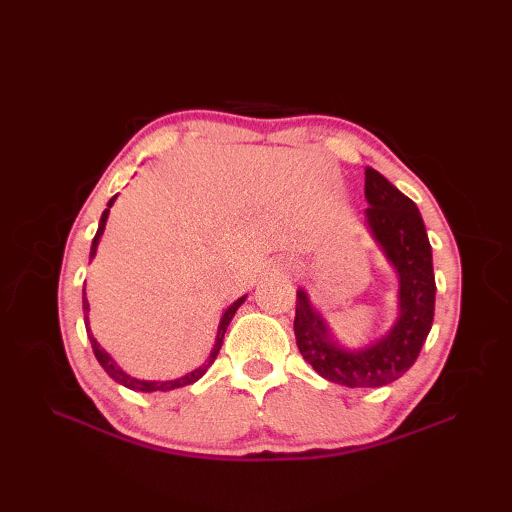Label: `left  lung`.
Instances as JSON below:
<instances>
[{
	"label": "left lung",
	"instance_id": "left-lung-1",
	"mask_svg": "<svg viewBox=\"0 0 512 512\" xmlns=\"http://www.w3.org/2000/svg\"><path fill=\"white\" fill-rule=\"evenodd\" d=\"M367 226L398 273V319L383 339L361 350H347L321 314L310 306L308 292L297 290L295 336L301 356L314 372L345 387H385L409 367L427 341L436 310L431 244L418 206L372 167L365 169Z\"/></svg>",
	"mask_w": 512,
	"mask_h": 512
}]
</instances>
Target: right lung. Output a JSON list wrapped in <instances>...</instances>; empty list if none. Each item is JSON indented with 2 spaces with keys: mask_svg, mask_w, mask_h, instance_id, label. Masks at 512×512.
<instances>
[{
  "mask_svg": "<svg viewBox=\"0 0 512 512\" xmlns=\"http://www.w3.org/2000/svg\"><path fill=\"white\" fill-rule=\"evenodd\" d=\"M114 200H116V195L114 198L107 202V209L103 211V215H101V222H99V231H96V235H94V239H92V248H90V257H94L96 255V246H99V242H101V235H103V231H105V222H107V215H110V209H112V204H114ZM85 295V292H83ZM246 301V297H239L235 303H231V306H228V310L222 314V321H220V328H217V336H215V345H213V352H211V356L206 358V363L202 365V367H198V369H193L191 374H187V376H182V378H176V380H140V378H134V376H129V374H125L121 367H118L116 363H114V358L107 354L103 347L99 345V341L94 339L92 336V332H90V323H88V310H90V303H88V299L83 297V314H85V330H88V336H90V343H92V350H94V356H96V361L101 363V367L105 369L107 374H110V378H114L116 383H121V385H125L127 389H134V391H145V394H151V391H171V389H180V387H187V385H193L195 380H200L204 374H206V369H209L211 365H213V361L217 358V354H220V347H222V341H224V332H226V328H228V323H231V319L235 317V312H237V308L242 306V303Z\"/></svg>",
  "mask_w": 512,
  "mask_h": 512,
  "instance_id": "right-lung-1",
  "label": "right lung"
}]
</instances>
